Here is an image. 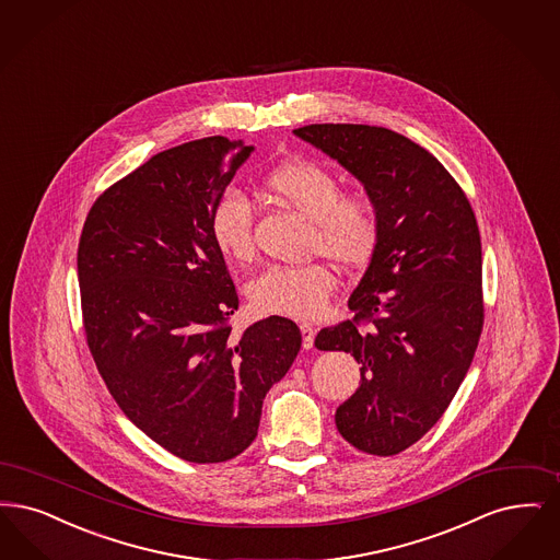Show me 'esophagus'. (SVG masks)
<instances>
[{"label": "esophagus", "mask_w": 560, "mask_h": 560, "mask_svg": "<svg viewBox=\"0 0 560 560\" xmlns=\"http://www.w3.org/2000/svg\"><path fill=\"white\" fill-rule=\"evenodd\" d=\"M300 331H302V346H304L306 350H308V348H313L314 334H316V329H314L313 325L302 323V325H300Z\"/></svg>", "instance_id": "1"}]
</instances>
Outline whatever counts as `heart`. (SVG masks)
Instances as JSON below:
<instances>
[{
  "label": "heart",
  "instance_id": "heart-1",
  "mask_svg": "<svg viewBox=\"0 0 560 560\" xmlns=\"http://www.w3.org/2000/svg\"><path fill=\"white\" fill-rule=\"evenodd\" d=\"M272 198L311 219L308 252L334 260L343 269L364 267L381 240V206L366 189H343L334 168L316 160H290L262 179ZM256 212L240 189H224L210 212V235L226 258L247 262L256 254ZM334 270L325 262L300 267H269L258 272L247 295L265 314L311 320L323 314L336 291Z\"/></svg>",
  "mask_w": 560,
  "mask_h": 560
}]
</instances>
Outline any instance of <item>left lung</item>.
Wrapping results in <instances>:
<instances>
[{"label": "left lung", "mask_w": 560, "mask_h": 560, "mask_svg": "<svg viewBox=\"0 0 560 560\" xmlns=\"http://www.w3.org/2000/svg\"><path fill=\"white\" fill-rule=\"evenodd\" d=\"M293 133L380 201V246L348 300L352 318L320 329L314 346L362 364L357 394L337 408L341 438L394 456L442 419L475 357L483 329L477 219L444 164L404 135L369 125Z\"/></svg>", "instance_id": "left-lung-1"}]
</instances>
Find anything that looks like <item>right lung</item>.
<instances>
[{
    "mask_svg": "<svg viewBox=\"0 0 560 560\" xmlns=\"http://www.w3.org/2000/svg\"><path fill=\"white\" fill-rule=\"evenodd\" d=\"M214 135L116 180L83 224L77 270L91 357L120 410L189 463H224L258 435L262 402L302 346L283 316L231 334L240 298L210 212L252 148Z\"/></svg>",
    "mask_w": 560,
    "mask_h": 560,
    "instance_id": "1",
    "label": "right lung"
}]
</instances>
